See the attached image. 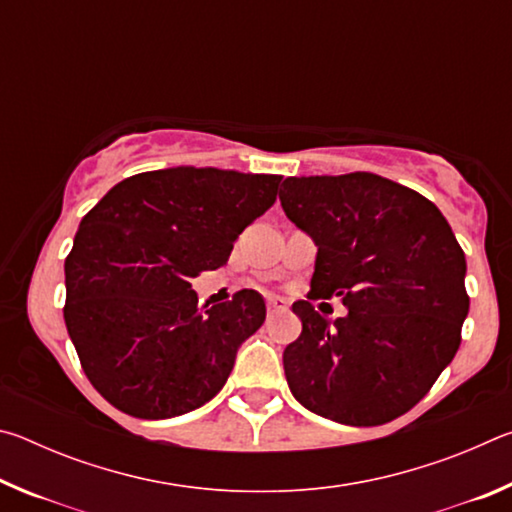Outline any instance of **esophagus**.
Listing matches in <instances>:
<instances>
[{
  "label": "esophagus",
  "mask_w": 512,
  "mask_h": 512,
  "mask_svg": "<svg viewBox=\"0 0 512 512\" xmlns=\"http://www.w3.org/2000/svg\"><path fill=\"white\" fill-rule=\"evenodd\" d=\"M266 307H268V314H277V311H287L289 302L280 296H271L266 300Z\"/></svg>",
  "instance_id": "34e87169"
}]
</instances>
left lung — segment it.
<instances>
[{"mask_svg": "<svg viewBox=\"0 0 512 512\" xmlns=\"http://www.w3.org/2000/svg\"><path fill=\"white\" fill-rule=\"evenodd\" d=\"M282 187L284 214L318 248L309 298L348 307L329 323L293 302L302 332L282 354L293 397L352 427L400 418L461 345L465 253L429 198L377 173L291 176Z\"/></svg>", "mask_w": 512, "mask_h": 512, "instance_id": "8db88e82", "label": "left lung"}]
</instances>
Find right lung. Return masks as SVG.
Wrapping results in <instances>:
<instances>
[{
    "mask_svg": "<svg viewBox=\"0 0 512 512\" xmlns=\"http://www.w3.org/2000/svg\"><path fill=\"white\" fill-rule=\"evenodd\" d=\"M282 176L171 167L121 180L83 216L65 259V325L92 386L142 420L176 418L221 391L266 302L239 291L198 307L192 277L228 262Z\"/></svg>",
    "mask_w": 512,
    "mask_h": 512,
    "instance_id": "1",
    "label": "right lung"
}]
</instances>
